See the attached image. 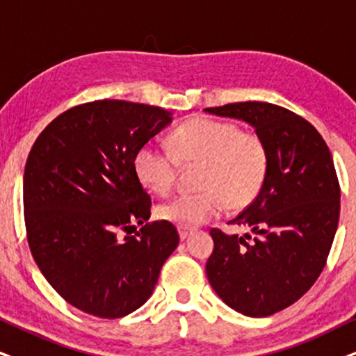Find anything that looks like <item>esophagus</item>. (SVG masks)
<instances>
[{
    "label": "esophagus",
    "instance_id": "esophagus-1",
    "mask_svg": "<svg viewBox=\"0 0 356 356\" xmlns=\"http://www.w3.org/2000/svg\"><path fill=\"white\" fill-rule=\"evenodd\" d=\"M192 235V230H186V228H179V236H181V240H187L188 236Z\"/></svg>",
    "mask_w": 356,
    "mask_h": 356
}]
</instances>
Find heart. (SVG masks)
<instances>
[{
  "label": "heart",
  "mask_w": 356,
  "mask_h": 356,
  "mask_svg": "<svg viewBox=\"0 0 356 356\" xmlns=\"http://www.w3.org/2000/svg\"><path fill=\"white\" fill-rule=\"evenodd\" d=\"M172 152L145 143L134 156L138 179L156 193H168L179 164L200 163L197 186L202 191L179 193L157 207L159 218L182 228H195L217 217L230 204L250 205L263 188L268 174V151L263 139L227 121L193 118L170 136Z\"/></svg>",
  "instance_id": "heart-1"
}]
</instances>
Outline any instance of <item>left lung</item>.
<instances>
[{
    "instance_id": "obj_1",
    "label": "left lung",
    "mask_w": 356,
    "mask_h": 356,
    "mask_svg": "<svg viewBox=\"0 0 356 356\" xmlns=\"http://www.w3.org/2000/svg\"><path fill=\"white\" fill-rule=\"evenodd\" d=\"M251 124L268 151V174L250 207L232 220L254 233L211 228L207 277L225 304L268 317L302 298L321 276L340 215L334 159L321 133L286 108L241 102L205 108Z\"/></svg>"
}]
</instances>
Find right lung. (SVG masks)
Segmentation results:
<instances>
[{"mask_svg":"<svg viewBox=\"0 0 356 356\" xmlns=\"http://www.w3.org/2000/svg\"><path fill=\"white\" fill-rule=\"evenodd\" d=\"M170 123L159 106L83 103L49 123L29 152L22 192L31 253L49 284L83 312H134L177 248L172 223L144 224L151 197L134 170L136 151ZM134 222L145 227L120 238Z\"/></svg>","mask_w":356,"mask_h":356,"instance_id":"obj_1","label":"right lung"}]
</instances>
